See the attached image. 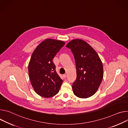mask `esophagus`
Instances as JSON below:
<instances>
[{
  "mask_svg": "<svg viewBox=\"0 0 128 128\" xmlns=\"http://www.w3.org/2000/svg\"><path fill=\"white\" fill-rule=\"evenodd\" d=\"M66 77H67V76H66V74H64V75H63V77H64V78H66Z\"/></svg>",
  "mask_w": 128,
  "mask_h": 128,
  "instance_id": "1",
  "label": "esophagus"
}]
</instances>
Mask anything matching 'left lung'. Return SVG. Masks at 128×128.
Here are the masks:
<instances>
[{"label": "left lung", "mask_w": 128, "mask_h": 128, "mask_svg": "<svg viewBox=\"0 0 128 128\" xmlns=\"http://www.w3.org/2000/svg\"><path fill=\"white\" fill-rule=\"evenodd\" d=\"M66 47L71 50L75 61L77 77L72 85L73 92L80 98L94 95L103 78L102 62L96 51L80 39L70 42Z\"/></svg>", "instance_id": "1"}]
</instances>
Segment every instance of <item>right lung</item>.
<instances>
[{"instance_id": "obj_1", "label": "right lung", "mask_w": 128, "mask_h": 128, "mask_svg": "<svg viewBox=\"0 0 128 128\" xmlns=\"http://www.w3.org/2000/svg\"><path fill=\"white\" fill-rule=\"evenodd\" d=\"M62 40L48 38L36 48L28 64V74L32 86L38 95L52 97L59 92L63 80L56 72L52 60L64 45Z\"/></svg>"}]
</instances>
